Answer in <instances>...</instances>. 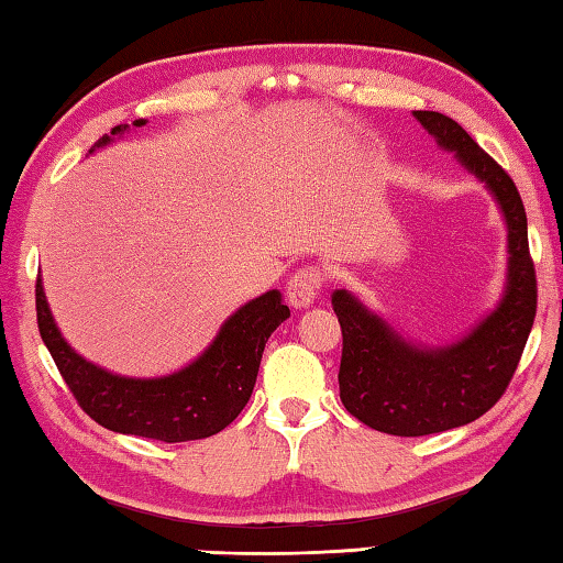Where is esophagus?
<instances>
[{"label":"esophagus","instance_id":"obj_1","mask_svg":"<svg viewBox=\"0 0 563 563\" xmlns=\"http://www.w3.org/2000/svg\"><path fill=\"white\" fill-rule=\"evenodd\" d=\"M322 285H325V275L320 268H312V265L300 268L288 283V302L292 308H308L320 298Z\"/></svg>","mask_w":563,"mask_h":563}]
</instances>
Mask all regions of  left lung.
I'll return each mask as SVG.
<instances>
[{"instance_id": "obj_1", "label": "left lung", "mask_w": 563, "mask_h": 563, "mask_svg": "<svg viewBox=\"0 0 563 563\" xmlns=\"http://www.w3.org/2000/svg\"><path fill=\"white\" fill-rule=\"evenodd\" d=\"M437 144L487 184L507 221V290L489 318L446 347H417L347 290L332 292L342 328L340 399L377 432L424 437L470 424L509 387L537 316V273L529 255L527 211L511 176L454 119L415 111Z\"/></svg>"}]
</instances>
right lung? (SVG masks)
Wrapping results in <instances>:
<instances>
[{
  "instance_id": "obj_1",
  "label": "right lung",
  "mask_w": 563,
  "mask_h": 563,
  "mask_svg": "<svg viewBox=\"0 0 563 563\" xmlns=\"http://www.w3.org/2000/svg\"><path fill=\"white\" fill-rule=\"evenodd\" d=\"M144 123L139 119L133 126ZM126 129V123L113 126L111 136ZM111 136H101L97 146H107ZM288 318L290 310L280 292L268 290L235 310L203 355L188 367L166 377H121L76 355L52 318L42 278L36 280L40 335L84 412L111 432L168 444L218 434L241 415L253 395L265 342Z\"/></svg>"
}]
</instances>
